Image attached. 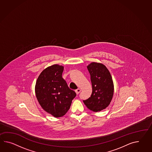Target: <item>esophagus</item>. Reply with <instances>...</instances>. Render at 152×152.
Returning a JSON list of instances; mask_svg holds the SVG:
<instances>
[{
  "instance_id": "esophagus-1",
  "label": "esophagus",
  "mask_w": 152,
  "mask_h": 152,
  "mask_svg": "<svg viewBox=\"0 0 152 152\" xmlns=\"http://www.w3.org/2000/svg\"><path fill=\"white\" fill-rule=\"evenodd\" d=\"M80 92H81V89H79V88L75 90V92L77 94H78L80 93Z\"/></svg>"
}]
</instances>
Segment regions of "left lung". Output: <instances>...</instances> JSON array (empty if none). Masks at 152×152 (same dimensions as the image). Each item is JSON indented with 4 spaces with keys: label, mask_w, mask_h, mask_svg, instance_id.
I'll return each mask as SVG.
<instances>
[{
    "label": "left lung",
    "mask_w": 152,
    "mask_h": 152,
    "mask_svg": "<svg viewBox=\"0 0 152 152\" xmlns=\"http://www.w3.org/2000/svg\"><path fill=\"white\" fill-rule=\"evenodd\" d=\"M91 75L92 93L91 96L83 100L89 110L100 111L108 107L114 94V83L107 67L101 63L93 62L87 66Z\"/></svg>",
    "instance_id": "obj_1"
}]
</instances>
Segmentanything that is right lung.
I'll list each match as a JSON object with an SVG mask.
<instances>
[{
	"label": "right lung",
	"instance_id": "1",
	"mask_svg": "<svg viewBox=\"0 0 152 152\" xmlns=\"http://www.w3.org/2000/svg\"><path fill=\"white\" fill-rule=\"evenodd\" d=\"M64 66L55 64L43 71L37 78L35 93L42 107L55 118L61 117L76 96L62 77Z\"/></svg>",
	"mask_w": 152,
	"mask_h": 152
}]
</instances>
